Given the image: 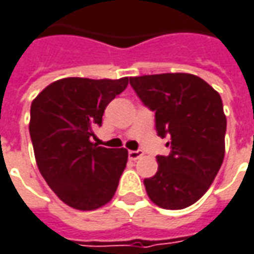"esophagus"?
<instances>
[{
  "mask_svg": "<svg viewBox=\"0 0 254 254\" xmlns=\"http://www.w3.org/2000/svg\"><path fill=\"white\" fill-rule=\"evenodd\" d=\"M142 156H143V152L139 150V149H138V150H130V152H128V159L132 160V161L141 159Z\"/></svg>",
  "mask_w": 254,
  "mask_h": 254,
  "instance_id": "1",
  "label": "esophagus"
}]
</instances>
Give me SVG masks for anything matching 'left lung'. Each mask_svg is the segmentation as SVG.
I'll return each mask as SVG.
<instances>
[{
    "mask_svg": "<svg viewBox=\"0 0 254 254\" xmlns=\"http://www.w3.org/2000/svg\"><path fill=\"white\" fill-rule=\"evenodd\" d=\"M143 105L154 112L156 131L168 138L156 175L143 181L149 198L164 209L197 202L222 167L227 120L220 95L191 73L130 78Z\"/></svg>",
    "mask_w": 254,
    "mask_h": 254,
    "instance_id": "obj_1",
    "label": "left lung"
}]
</instances>
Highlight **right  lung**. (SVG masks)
<instances>
[{"mask_svg": "<svg viewBox=\"0 0 254 254\" xmlns=\"http://www.w3.org/2000/svg\"><path fill=\"white\" fill-rule=\"evenodd\" d=\"M128 78H65L45 87L32 101L30 136L41 175L57 197L75 209L93 210L116 193L128 152L90 141L108 104Z\"/></svg>", "mask_w": 254, "mask_h": 254, "instance_id": "right-lung-1", "label": "right lung"}]
</instances>
